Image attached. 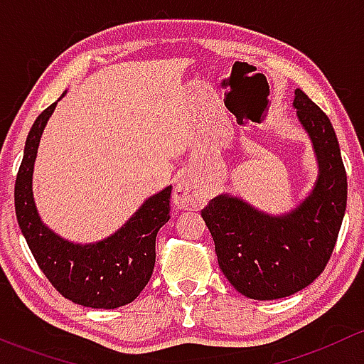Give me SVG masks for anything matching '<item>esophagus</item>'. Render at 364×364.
I'll list each match as a JSON object with an SVG mask.
<instances>
[{
  "instance_id": "1",
  "label": "esophagus",
  "mask_w": 364,
  "mask_h": 364,
  "mask_svg": "<svg viewBox=\"0 0 364 364\" xmlns=\"http://www.w3.org/2000/svg\"><path fill=\"white\" fill-rule=\"evenodd\" d=\"M204 190L197 185L196 179L183 176L174 188V203L181 209H199L205 203Z\"/></svg>"
}]
</instances>
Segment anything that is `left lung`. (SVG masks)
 <instances>
[{"label": "left lung", "mask_w": 364, "mask_h": 364, "mask_svg": "<svg viewBox=\"0 0 364 364\" xmlns=\"http://www.w3.org/2000/svg\"><path fill=\"white\" fill-rule=\"evenodd\" d=\"M294 107L318 161L310 196L280 216L227 193L203 209L220 269L250 299H280L308 287L335 250L347 205V174L331 121L301 90Z\"/></svg>", "instance_id": "1"}]
</instances>
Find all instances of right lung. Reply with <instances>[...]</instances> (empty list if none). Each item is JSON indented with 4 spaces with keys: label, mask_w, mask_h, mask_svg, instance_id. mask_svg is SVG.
I'll return each instance as SVG.
<instances>
[{
    "label": "right lung",
    "mask_w": 364,
    "mask_h": 364,
    "mask_svg": "<svg viewBox=\"0 0 364 364\" xmlns=\"http://www.w3.org/2000/svg\"><path fill=\"white\" fill-rule=\"evenodd\" d=\"M54 109L56 104L36 117L26 139L14 192L17 222L36 264L61 296L90 308L124 306L141 294L153 274L156 234L171 218L172 186L149 197L107 240L79 245L54 234L40 220L31 188L36 149Z\"/></svg>",
    "instance_id": "add662e5"
}]
</instances>
